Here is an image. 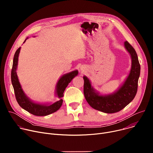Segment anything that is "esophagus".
I'll list each match as a JSON object with an SVG mask.
<instances>
[{
  "mask_svg": "<svg viewBox=\"0 0 153 153\" xmlns=\"http://www.w3.org/2000/svg\"><path fill=\"white\" fill-rule=\"evenodd\" d=\"M81 70H84V69H81Z\"/></svg>",
  "mask_w": 153,
  "mask_h": 153,
  "instance_id": "obj_1",
  "label": "esophagus"
}]
</instances>
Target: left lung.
I'll list each match as a JSON object with an SVG mask.
<instances>
[{
    "label": "left lung",
    "mask_w": 153,
    "mask_h": 153,
    "mask_svg": "<svg viewBox=\"0 0 153 153\" xmlns=\"http://www.w3.org/2000/svg\"><path fill=\"white\" fill-rule=\"evenodd\" d=\"M124 45L131 57V69L123 84L113 94L100 95L93 88L88 78L83 76V93L88 104L95 110L105 113H114L122 110L131 102L137 91L140 65L134 48L126 41Z\"/></svg>",
    "instance_id": "left-lung-1"
}]
</instances>
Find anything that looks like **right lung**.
Listing matches in <instances>:
<instances>
[{
	"label": "right lung",
	"mask_w": 153,
	"mask_h": 153,
	"mask_svg": "<svg viewBox=\"0 0 153 153\" xmlns=\"http://www.w3.org/2000/svg\"><path fill=\"white\" fill-rule=\"evenodd\" d=\"M27 39L28 37L25 40L24 43L25 42ZM20 50V47L17 50L14 54L11 75V82L17 103L25 110L37 116H45L57 111L62 105L63 100L61 98L63 96V93L65 88H67L72 79L78 74V71L75 70L69 73L65 74L59 80L56 87V94L60 99L59 101L52 104H40L34 103L25 95L23 90L22 89L21 85L17 77L16 70Z\"/></svg>",
	"instance_id": "right-lung-1"
}]
</instances>
